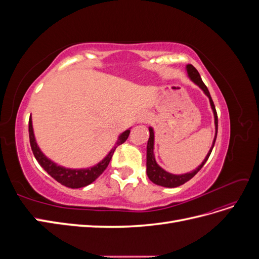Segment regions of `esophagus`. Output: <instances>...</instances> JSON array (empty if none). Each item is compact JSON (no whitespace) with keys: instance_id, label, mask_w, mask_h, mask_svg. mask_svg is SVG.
I'll return each instance as SVG.
<instances>
[{"instance_id":"esophagus-1","label":"esophagus","mask_w":259,"mask_h":259,"mask_svg":"<svg viewBox=\"0 0 259 259\" xmlns=\"http://www.w3.org/2000/svg\"><path fill=\"white\" fill-rule=\"evenodd\" d=\"M146 121H148V117L146 115L142 116V119H140V122H146Z\"/></svg>"}]
</instances>
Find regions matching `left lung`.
<instances>
[{"instance_id": "obj_1", "label": "left lung", "mask_w": 259, "mask_h": 259, "mask_svg": "<svg viewBox=\"0 0 259 259\" xmlns=\"http://www.w3.org/2000/svg\"><path fill=\"white\" fill-rule=\"evenodd\" d=\"M187 72L188 75H189L190 79L199 85L200 88L202 89V91L205 93V95L209 98V103H210V107L213 109L214 112V116H215V127H216V134H215V138L213 142V146H211L210 150L208 151L206 158L204 159V161L202 162L201 165L195 168L191 173H187V174H183V175H173L169 174L167 171L164 170L163 168H161L158 164L155 162L154 155H153V144H154V133L153 130L150 127L149 128V132H150V137H149L148 140V145H147V175L149 177V179L151 180L152 183H154L155 185H159L162 187H166V188H175V187H179L184 185L185 183L189 182V180L198 173V171L203 167V165L206 163L207 159L209 158V155L211 153V150H213L215 142H216V137H217V131H218V117H217V112L215 109V105L213 103V99L210 97V94L206 88V85L203 83L200 73L198 72V70L195 69L192 65H187Z\"/></svg>"}]
</instances>
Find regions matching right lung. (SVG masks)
<instances>
[{
  "label": "right lung",
  "mask_w": 259,
  "mask_h": 259,
  "mask_svg": "<svg viewBox=\"0 0 259 259\" xmlns=\"http://www.w3.org/2000/svg\"><path fill=\"white\" fill-rule=\"evenodd\" d=\"M130 130L125 131L122 133L121 136L119 137V140L115 145L114 148H112V150L109 152V154L106 156V158L98 163L97 165L90 167V168H85V169H71V168H66L57 165L56 163L52 162L50 159L46 158V156L42 153L40 150V148L37 147L34 134H33V128H32V121H31V116L29 119V138H30V146L31 149H32V152L35 156L36 161L38 164L45 169V171H48V174L51 175L55 180L61 185H64L68 188H72V189H75V188H82L92 184L95 180L104 173L105 169L108 167L109 163H110L112 155L114 153L115 148L117 146L122 145L123 143L126 142V139L128 138L130 135Z\"/></svg>",
  "instance_id": "add662e5"
}]
</instances>
